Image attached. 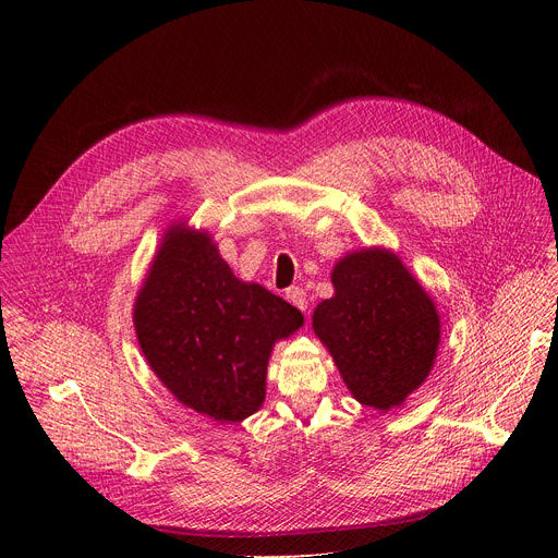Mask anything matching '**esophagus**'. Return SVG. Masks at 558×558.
<instances>
[{
  "instance_id": "esophagus-1",
  "label": "esophagus",
  "mask_w": 558,
  "mask_h": 558,
  "mask_svg": "<svg viewBox=\"0 0 558 558\" xmlns=\"http://www.w3.org/2000/svg\"><path fill=\"white\" fill-rule=\"evenodd\" d=\"M284 296L291 305H296L301 312L307 310V291L303 287H289Z\"/></svg>"
}]
</instances>
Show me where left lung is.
I'll use <instances>...</instances> for the list:
<instances>
[{
    "mask_svg": "<svg viewBox=\"0 0 558 558\" xmlns=\"http://www.w3.org/2000/svg\"><path fill=\"white\" fill-rule=\"evenodd\" d=\"M332 284L335 296L316 305L312 328L353 398L389 412L434 366L441 341L434 301L387 248L348 253L335 264Z\"/></svg>",
    "mask_w": 558,
    "mask_h": 558,
    "instance_id": "1",
    "label": "left lung"
}]
</instances>
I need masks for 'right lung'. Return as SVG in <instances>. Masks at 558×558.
Returning a JSON list of instances; mask_svg holds the SVG:
<instances>
[{"mask_svg":"<svg viewBox=\"0 0 558 558\" xmlns=\"http://www.w3.org/2000/svg\"><path fill=\"white\" fill-rule=\"evenodd\" d=\"M142 353L160 383L221 423L255 414L267 393L274 343L303 314L255 282L234 278L208 232L171 226L135 299Z\"/></svg>","mask_w":558,"mask_h":558,"instance_id":"add662e5","label":"right lung"}]
</instances>
